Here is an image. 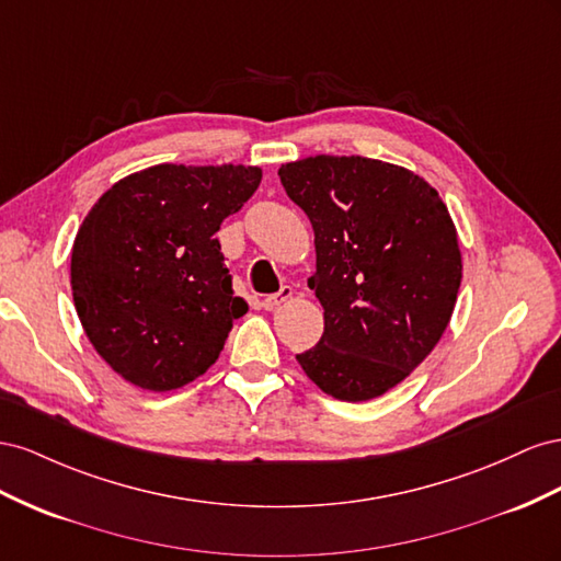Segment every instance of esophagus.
I'll list each match as a JSON object with an SVG mask.
<instances>
[{
  "mask_svg": "<svg viewBox=\"0 0 561 561\" xmlns=\"http://www.w3.org/2000/svg\"><path fill=\"white\" fill-rule=\"evenodd\" d=\"M291 296H294V289H291V286H282V289H279L277 294H272V296L263 298L261 306H263L265 310H277V308H279V306H284V302L289 300Z\"/></svg>",
  "mask_w": 561,
  "mask_h": 561,
  "instance_id": "esophagus-1",
  "label": "esophagus"
}]
</instances>
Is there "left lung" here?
<instances>
[{"label": "left lung", "mask_w": 561, "mask_h": 561, "mask_svg": "<svg viewBox=\"0 0 561 561\" xmlns=\"http://www.w3.org/2000/svg\"><path fill=\"white\" fill-rule=\"evenodd\" d=\"M279 179L312 222L308 286L324 308L322 339L296 359L343 402L386 394L454 314L462 261L449 209L421 175L357 154L298 159Z\"/></svg>", "instance_id": "left-lung-1"}]
</instances>
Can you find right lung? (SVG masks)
I'll return each instance as SVG.
<instances>
[{
  "mask_svg": "<svg viewBox=\"0 0 561 561\" xmlns=\"http://www.w3.org/2000/svg\"><path fill=\"white\" fill-rule=\"evenodd\" d=\"M259 167L157 164L93 204L72 244V300L91 345L126 382L169 392L218 359L244 298L216 232L261 185Z\"/></svg>",
  "mask_w": 561,
  "mask_h": 561,
  "instance_id": "right-lung-1",
  "label": "right lung"
}]
</instances>
